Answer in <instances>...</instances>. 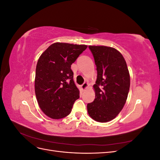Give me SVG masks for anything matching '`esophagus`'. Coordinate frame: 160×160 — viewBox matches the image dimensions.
I'll list each match as a JSON object with an SVG mask.
<instances>
[{
    "label": "esophagus",
    "mask_w": 160,
    "mask_h": 160,
    "mask_svg": "<svg viewBox=\"0 0 160 160\" xmlns=\"http://www.w3.org/2000/svg\"><path fill=\"white\" fill-rule=\"evenodd\" d=\"M88 86H89V85H88V83H84L83 85H81V89L83 90V91H84V90H85L87 88H88Z\"/></svg>",
    "instance_id": "esophagus-1"
}]
</instances>
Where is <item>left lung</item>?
<instances>
[{"instance_id":"obj_1","label":"left lung","mask_w":160,"mask_h":160,"mask_svg":"<svg viewBox=\"0 0 160 160\" xmlns=\"http://www.w3.org/2000/svg\"><path fill=\"white\" fill-rule=\"evenodd\" d=\"M93 55L98 77L93 88L95 98L87 105L90 117L104 123L116 118L126 102L130 87L127 63L113 47L89 46Z\"/></svg>"}]
</instances>
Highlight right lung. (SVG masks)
<instances>
[{"instance_id":"obj_1","label":"right lung","mask_w":160,"mask_h":160,"mask_svg":"<svg viewBox=\"0 0 160 160\" xmlns=\"http://www.w3.org/2000/svg\"><path fill=\"white\" fill-rule=\"evenodd\" d=\"M87 47L55 42L40 56L36 67L35 91L38 105L48 117L55 119L66 117L79 98L71 65Z\"/></svg>"}]
</instances>
